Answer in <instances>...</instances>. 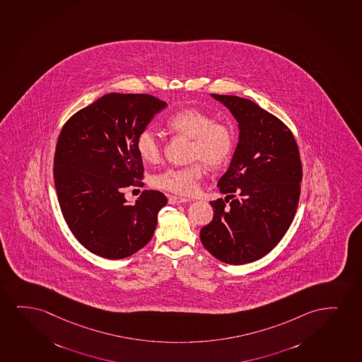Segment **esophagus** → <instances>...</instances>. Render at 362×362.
<instances>
[{
    "mask_svg": "<svg viewBox=\"0 0 362 362\" xmlns=\"http://www.w3.org/2000/svg\"><path fill=\"white\" fill-rule=\"evenodd\" d=\"M169 204H173V205H179V204H183V202H189V199L187 197H174L170 195L168 199Z\"/></svg>",
    "mask_w": 362,
    "mask_h": 362,
    "instance_id": "esophagus-1",
    "label": "esophagus"
}]
</instances>
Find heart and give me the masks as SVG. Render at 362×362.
Wrapping results in <instances>:
<instances>
[{
  "mask_svg": "<svg viewBox=\"0 0 362 362\" xmlns=\"http://www.w3.org/2000/svg\"><path fill=\"white\" fill-rule=\"evenodd\" d=\"M170 132L192 139L190 158L193 163L184 167H169L153 177V185L179 195H192L204 177V163L217 168L230 160L235 150L233 129L225 122H217L209 114L197 109H182L167 119ZM136 148L142 160L158 162L162 147L157 134L150 127L137 135Z\"/></svg>",
  "mask_w": 362,
  "mask_h": 362,
  "instance_id": "heart-1",
  "label": "heart"
}]
</instances>
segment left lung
<instances>
[{"instance_id":"1","label":"left lung","mask_w":362,"mask_h":362,"mask_svg":"<svg viewBox=\"0 0 362 362\" xmlns=\"http://www.w3.org/2000/svg\"><path fill=\"white\" fill-rule=\"evenodd\" d=\"M211 95L230 109L240 139L217 183L227 197L210 202L214 217L200 230V240L221 262L242 265L272 252L291 225L300 200V152L291 130L258 104Z\"/></svg>"}]
</instances>
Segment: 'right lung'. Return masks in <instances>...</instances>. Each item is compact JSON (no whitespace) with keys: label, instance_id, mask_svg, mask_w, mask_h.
<instances>
[{"label":"right lung","instance_id":"right-lung-1","mask_svg":"<svg viewBox=\"0 0 362 362\" xmlns=\"http://www.w3.org/2000/svg\"><path fill=\"white\" fill-rule=\"evenodd\" d=\"M165 105L150 94L108 93L62 127L54 157L57 200L71 232L90 253L127 258L155 233L165 194L144 190L132 205L124 190L144 185L137 135Z\"/></svg>","mask_w":362,"mask_h":362}]
</instances>
